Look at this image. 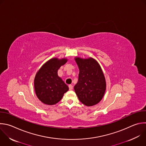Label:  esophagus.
Returning a JSON list of instances; mask_svg holds the SVG:
<instances>
[{
    "label": "esophagus",
    "mask_w": 146,
    "mask_h": 146,
    "mask_svg": "<svg viewBox=\"0 0 146 146\" xmlns=\"http://www.w3.org/2000/svg\"><path fill=\"white\" fill-rule=\"evenodd\" d=\"M69 90H72L73 88V86L72 85H69Z\"/></svg>",
    "instance_id": "obj_1"
}]
</instances>
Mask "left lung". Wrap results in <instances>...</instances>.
Wrapping results in <instances>:
<instances>
[{"instance_id":"obj_1","label":"left lung","mask_w":146,"mask_h":146,"mask_svg":"<svg viewBox=\"0 0 146 146\" xmlns=\"http://www.w3.org/2000/svg\"><path fill=\"white\" fill-rule=\"evenodd\" d=\"M79 68L78 80L74 89L80 101L90 107L99 103L106 89L105 77L100 66L92 58H75Z\"/></svg>"}]
</instances>
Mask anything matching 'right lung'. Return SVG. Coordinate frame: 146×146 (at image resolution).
<instances>
[{
  "label": "right lung",
  "instance_id": "add662e5",
  "mask_svg": "<svg viewBox=\"0 0 146 146\" xmlns=\"http://www.w3.org/2000/svg\"><path fill=\"white\" fill-rule=\"evenodd\" d=\"M67 62L54 58L48 61L37 72L34 88L37 98L43 103L54 105L59 102L69 88L58 76V70Z\"/></svg>",
  "mask_w": 146,
  "mask_h": 146
}]
</instances>
